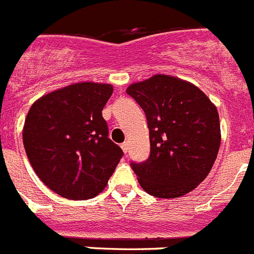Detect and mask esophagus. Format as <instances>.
Returning <instances> with one entry per match:
<instances>
[{
    "label": "esophagus",
    "instance_id": "34e87169",
    "mask_svg": "<svg viewBox=\"0 0 254 254\" xmlns=\"http://www.w3.org/2000/svg\"><path fill=\"white\" fill-rule=\"evenodd\" d=\"M121 148H122L123 153H127V151H128V142H127V141L123 142V144L121 145Z\"/></svg>",
    "mask_w": 254,
    "mask_h": 254
}]
</instances>
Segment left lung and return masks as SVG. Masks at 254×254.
<instances>
[{"label":"left lung","mask_w":254,"mask_h":254,"mask_svg":"<svg viewBox=\"0 0 254 254\" xmlns=\"http://www.w3.org/2000/svg\"><path fill=\"white\" fill-rule=\"evenodd\" d=\"M126 92L148 119L150 157L132 163L142 189L163 199L192 191L211 172L220 149L216 105L191 82L168 74L135 82Z\"/></svg>","instance_id":"left-lung-1"}]
</instances>
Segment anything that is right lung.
<instances>
[{
	"label": "right lung",
	"mask_w": 254,
	"mask_h": 254,
	"mask_svg": "<svg viewBox=\"0 0 254 254\" xmlns=\"http://www.w3.org/2000/svg\"><path fill=\"white\" fill-rule=\"evenodd\" d=\"M112 94L109 83L77 82L30 106L23 127L25 153L37 176L60 196H96L122 158L101 113Z\"/></svg>",
	"instance_id": "right-lung-1"
}]
</instances>
